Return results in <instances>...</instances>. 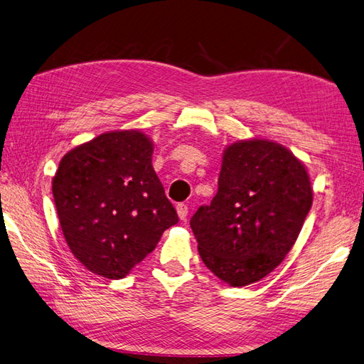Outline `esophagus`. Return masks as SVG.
I'll use <instances>...</instances> for the list:
<instances>
[{
    "instance_id": "34e87169",
    "label": "esophagus",
    "mask_w": 364,
    "mask_h": 364,
    "mask_svg": "<svg viewBox=\"0 0 364 364\" xmlns=\"http://www.w3.org/2000/svg\"><path fill=\"white\" fill-rule=\"evenodd\" d=\"M188 205H184V203H178V205H176V214H178L180 220H186V218H188Z\"/></svg>"
}]
</instances>
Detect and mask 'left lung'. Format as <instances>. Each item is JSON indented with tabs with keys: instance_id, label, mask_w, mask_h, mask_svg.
I'll list each match as a JSON object with an SVG mask.
<instances>
[{
	"instance_id": "1",
	"label": "left lung",
	"mask_w": 364,
	"mask_h": 364,
	"mask_svg": "<svg viewBox=\"0 0 364 364\" xmlns=\"http://www.w3.org/2000/svg\"><path fill=\"white\" fill-rule=\"evenodd\" d=\"M314 201L307 168L268 139L225 149L218 191L191 218L205 265L231 287L260 281L296 242Z\"/></svg>"
}]
</instances>
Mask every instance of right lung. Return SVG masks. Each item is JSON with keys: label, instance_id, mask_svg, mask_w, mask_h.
<instances>
[{"label": "right lung", "instance_id": "add662e5", "mask_svg": "<svg viewBox=\"0 0 364 364\" xmlns=\"http://www.w3.org/2000/svg\"><path fill=\"white\" fill-rule=\"evenodd\" d=\"M154 142L121 130L70 150L53 178L65 240L91 273L122 279L178 215L151 166Z\"/></svg>", "mask_w": 364, "mask_h": 364}]
</instances>
